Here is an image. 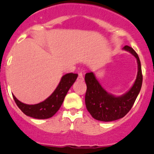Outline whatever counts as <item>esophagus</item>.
<instances>
[{"mask_svg": "<svg viewBox=\"0 0 154 154\" xmlns=\"http://www.w3.org/2000/svg\"><path fill=\"white\" fill-rule=\"evenodd\" d=\"M77 80L79 81H83L84 80V77H83V74L82 72H79L78 77H77Z\"/></svg>", "mask_w": 154, "mask_h": 154, "instance_id": "1", "label": "esophagus"}]
</instances>
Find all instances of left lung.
<instances>
[{
  "mask_svg": "<svg viewBox=\"0 0 154 154\" xmlns=\"http://www.w3.org/2000/svg\"><path fill=\"white\" fill-rule=\"evenodd\" d=\"M122 49L135 56L137 63V74L135 82L130 90L123 95L116 96L108 93L102 87L93 72L85 74V80L87 85L86 108L91 116L96 120L111 122L124 117L131 109L140 91L143 75L138 56L128 45H125Z\"/></svg>",
  "mask_w": 154,
  "mask_h": 154,
  "instance_id": "obj_1",
  "label": "left lung"
}]
</instances>
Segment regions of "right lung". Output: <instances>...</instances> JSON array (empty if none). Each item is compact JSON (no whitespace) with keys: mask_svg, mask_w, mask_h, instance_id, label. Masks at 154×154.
<instances>
[{"mask_svg":"<svg viewBox=\"0 0 154 154\" xmlns=\"http://www.w3.org/2000/svg\"><path fill=\"white\" fill-rule=\"evenodd\" d=\"M77 77L78 75L75 73H68L63 75L52 94L39 103H24L17 99L14 95H12L17 106L25 115L38 119H48L59 111L69 90L75 83Z\"/></svg>","mask_w":154,"mask_h":154,"instance_id":"add662e5","label":"right lung"}]
</instances>
